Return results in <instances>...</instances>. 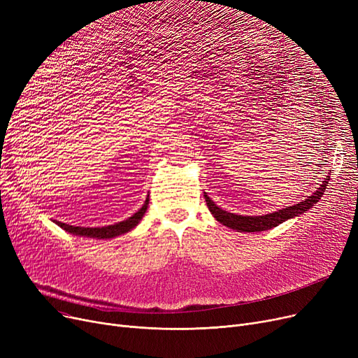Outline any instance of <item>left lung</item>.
<instances>
[{
	"instance_id": "obj_1",
	"label": "left lung",
	"mask_w": 358,
	"mask_h": 358,
	"mask_svg": "<svg viewBox=\"0 0 358 358\" xmlns=\"http://www.w3.org/2000/svg\"><path fill=\"white\" fill-rule=\"evenodd\" d=\"M329 181V176L322 181L321 187L308 199L296 203L294 206H287V208L273 212V213H267L262 216H243V215H236V213H231L220 209L219 206H216V203L208 196V193H204V199L206 203H208V208L210 210V213L213 215V217L220 222L224 227H228L231 229H235L238 232H262V231H268L273 229L275 227H278L280 223H283L289 219H293L296 216H300L306 213L312 206H315L319 200H321L327 185Z\"/></svg>"
}]
</instances>
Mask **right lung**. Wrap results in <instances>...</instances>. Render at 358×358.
<instances>
[{
  "instance_id": "add662e5",
  "label": "right lung",
  "mask_w": 358,
  "mask_h": 358,
  "mask_svg": "<svg viewBox=\"0 0 358 358\" xmlns=\"http://www.w3.org/2000/svg\"><path fill=\"white\" fill-rule=\"evenodd\" d=\"M148 204H149V194L143 203L142 208L135 213L131 215L130 217H127L123 222L115 223V224H108V227H101V228H84V227H72V224H66L62 222L56 220L55 223L58 224L59 228L65 229L66 232L72 234V235H77V236H83V238H96V239H110V238H116L119 235L127 234L131 229H135L139 222L142 220L146 209H148Z\"/></svg>"
}]
</instances>
